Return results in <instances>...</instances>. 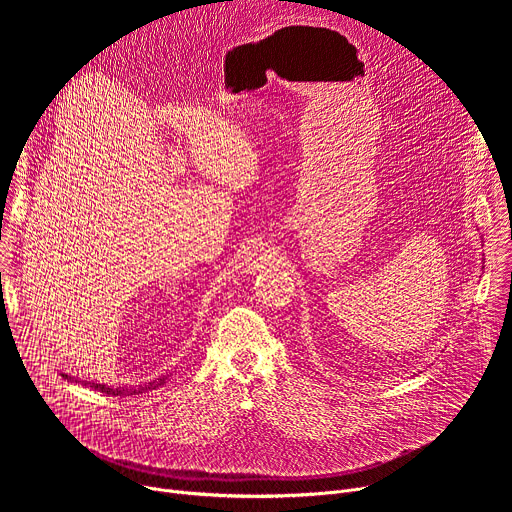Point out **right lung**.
I'll use <instances>...</instances> for the list:
<instances>
[{
    "label": "right lung",
    "mask_w": 512,
    "mask_h": 512,
    "mask_svg": "<svg viewBox=\"0 0 512 512\" xmlns=\"http://www.w3.org/2000/svg\"><path fill=\"white\" fill-rule=\"evenodd\" d=\"M64 379H68V375H62ZM166 381L164 379H158V381H154V383H148L145 387H141L139 389V393L141 391H148V389H156V387H160V385H164ZM85 385H91L93 389H97V391H101V393H107V395H123V393H127V395H133V393H137L135 389H121V387H117V389H111V387H107V385H99V383H87L85 381Z\"/></svg>",
    "instance_id": "right-lung-1"
}]
</instances>
